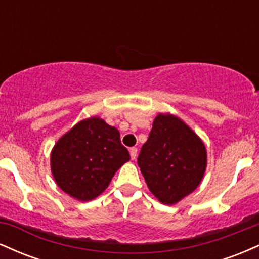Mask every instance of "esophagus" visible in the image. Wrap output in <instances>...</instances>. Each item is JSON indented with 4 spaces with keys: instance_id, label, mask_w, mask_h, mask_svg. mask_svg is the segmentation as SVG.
Segmentation results:
<instances>
[{
    "instance_id": "1",
    "label": "esophagus",
    "mask_w": 259,
    "mask_h": 259,
    "mask_svg": "<svg viewBox=\"0 0 259 259\" xmlns=\"http://www.w3.org/2000/svg\"><path fill=\"white\" fill-rule=\"evenodd\" d=\"M136 156H138V148H135V147L130 148V157H132L133 160L136 158Z\"/></svg>"
}]
</instances>
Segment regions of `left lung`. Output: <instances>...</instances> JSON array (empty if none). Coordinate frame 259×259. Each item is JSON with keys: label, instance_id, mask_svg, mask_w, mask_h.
I'll return each instance as SVG.
<instances>
[{"label": "left lung", "instance_id": "1", "mask_svg": "<svg viewBox=\"0 0 259 259\" xmlns=\"http://www.w3.org/2000/svg\"><path fill=\"white\" fill-rule=\"evenodd\" d=\"M138 164L150 191L164 204H174L200 185L207 165L203 142L179 118L158 114Z\"/></svg>", "mask_w": 259, "mask_h": 259}]
</instances>
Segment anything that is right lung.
I'll list each match as a JSON object with an SVG mask.
<instances>
[{"instance_id": "add662e5", "label": "right lung", "mask_w": 259, "mask_h": 259, "mask_svg": "<svg viewBox=\"0 0 259 259\" xmlns=\"http://www.w3.org/2000/svg\"><path fill=\"white\" fill-rule=\"evenodd\" d=\"M129 159L119 132L94 117L80 121L58 140L51 153V169L65 194L90 201L105 191L115 171Z\"/></svg>"}]
</instances>
